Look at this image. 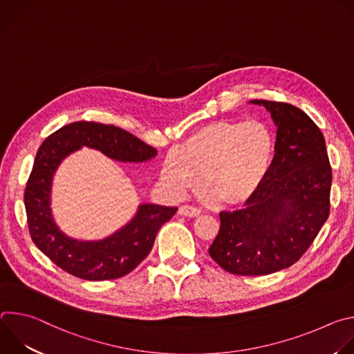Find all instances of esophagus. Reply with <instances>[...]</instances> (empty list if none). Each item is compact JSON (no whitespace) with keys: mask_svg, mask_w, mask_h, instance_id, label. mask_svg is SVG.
<instances>
[{"mask_svg":"<svg viewBox=\"0 0 354 354\" xmlns=\"http://www.w3.org/2000/svg\"><path fill=\"white\" fill-rule=\"evenodd\" d=\"M178 213L180 214V216H185V217H197V216H200V210L197 209V207H193V206H180L179 207V210H178Z\"/></svg>","mask_w":354,"mask_h":354,"instance_id":"obj_1","label":"esophagus"}]
</instances>
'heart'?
Segmentation results:
<instances>
[{
	"label": "heart",
	"instance_id": "b5f03b06",
	"mask_svg": "<svg viewBox=\"0 0 354 354\" xmlns=\"http://www.w3.org/2000/svg\"><path fill=\"white\" fill-rule=\"evenodd\" d=\"M276 138L261 122L220 120L193 131L161 167V180L172 196H183L203 180L223 206L254 197L273 164Z\"/></svg>",
	"mask_w": 354,
	"mask_h": 354
}]
</instances>
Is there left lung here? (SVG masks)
<instances>
[{
    "label": "left lung",
    "instance_id": "1",
    "mask_svg": "<svg viewBox=\"0 0 354 354\" xmlns=\"http://www.w3.org/2000/svg\"><path fill=\"white\" fill-rule=\"evenodd\" d=\"M265 106L276 131L272 168L246 207L221 212V227L209 248L224 270L263 276L294 265L329 217L332 168L324 134L301 109L254 99Z\"/></svg>",
    "mask_w": 354,
    "mask_h": 354
}]
</instances>
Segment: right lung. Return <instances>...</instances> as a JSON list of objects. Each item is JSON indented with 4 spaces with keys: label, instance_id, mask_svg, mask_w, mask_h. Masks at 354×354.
<instances>
[{
    "label": "right lung",
    "instance_id": "obj_1",
    "mask_svg": "<svg viewBox=\"0 0 354 354\" xmlns=\"http://www.w3.org/2000/svg\"><path fill=\"white\" fill-rule=\"evenodd\" d=\"M88 147L119 162H145L157 149L131 133L95 122H75L48 136L37 149L25 189L28 225L35 245L67 273L92 281L129 274L149 254L158 230L178 207L140 205L136 216L120 230L100 241H80L66 235L56 224L50 198L52 182L62 161Z\"/></svg>",
    "mask_w": 354,
    "mask_h": 354
}]
</instances>
